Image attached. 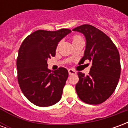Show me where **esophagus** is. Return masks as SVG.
Here are the masks:
<instances>
[{
	"mask_svg": "<svg viewBox=\"0 0 128 128\" xmlns=\"http://www.w3.org/2000/svg\"><path fill=\"white\" fill-rule=\"evenodd\" d=\"M68 72L69 75H75L76 74V71L72 69H68Z\"/></svg>",
	"mask_w": 128,
	"mask_h": 128,
	"instance_id": "obj_1",
	"label": "esophagus"
}]
</instances>
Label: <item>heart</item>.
<instances>
[{
    "label": "heart",
    "mask_w": 128,
    "mask_h": 128,
    "mask_svg": "<svg viewBox=\"0 0 128 128\" xmlns=\"http://www.w3.org/2000/svg\"><path fill=\"white\" fill-rule=\"evenodd\" d=\"M80 39H82V38L80 36H79V35H75L74 36L72 37V42H75L76 40H78Z\"/></svg>",
    "instance_id": "obj_1"
}]
</instances>
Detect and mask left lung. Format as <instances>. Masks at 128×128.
I'll use <instances>...</instances> for the list:
<instances>
[{
    "mask_svg": "<svg viewBox=\"0 0 128 128\" xmlns=\"http://www.w3.org/2000/svg\"><path fill=\"white\" fill-rule=\"evenodd\" d=\"M72 31L79 32L86 39L84 56L80 62H92L88 75L78 72L79 82L75 86L79 98L88 104H100L115 90L121 75L118 49L109 37L94 26L83 24Z\"/></svg>",
    "mask_w": 128,
    "mask_h": 128,
    "instance_id": "1",
    "label": "left lung"
}]
</instances>
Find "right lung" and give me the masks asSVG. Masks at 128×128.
Masks as SVG:
<instances>
[{
    "mask_svg": "<svg viewBox=\"0 0 128 128\" xmlns=\"http://www.w3.org/2000/svg\"><path fill=\"white\" fill-rule=\"evenodd\" d=\"M70 32L38 30L20 46L16 60L18 84L26 99L38 106H50L61 99L68 72L63 67L50 72L47 60L56 56L58 42Z\"/></svg>",
    "mask_w": 128,
    "mask_h": 128,
    "instance_id": "1",
    "label": "right lung"
}]
</instances>
